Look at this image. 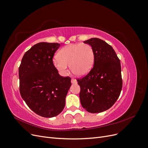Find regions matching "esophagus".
I'll return each instance as SVG.
<instances>
[{"label": "esophagus", "instance_id": "34e87169", "mask_svg": "<svg viewBox=\"0 0 148 148\" xmlns=\"http://www.w3.org/2000/svg\"><path fill=\"white\" fill-rule=\"evenodd\" d=\"M71 83H72V84H77V80H76L75 79H73V78L71 79Z\"/></svg>", "mask_w": 148, "mask_h": 148}]
</instances>
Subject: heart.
I'll use <instances>...</instances> for the list:
<instances>
[{
  "label": "heart",
  "mask_w": 148,
  "mask_h": 148,
  "mask_svg": "<svg viewBox=\"0 0 148 148\" xmlns=\"http://www.w3.org/2000/svg\"><path fill=\"white\" fill-rule=\"evenodd\" d=\"M58 57L53 60L55 68L62 75L69 72V66L73 73L78 77L86 75L95 62V52L88 44H70L61 49Z\"/></svg>",
  "instance_id": "1"
}]
</instances>
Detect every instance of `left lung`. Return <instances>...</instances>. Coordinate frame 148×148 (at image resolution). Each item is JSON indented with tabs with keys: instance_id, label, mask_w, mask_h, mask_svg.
<instances>
[{
	"instance_id": "left-lung-1",
	"label": "left lung",
	"mask_w": 148,
	"mask_h": 148,
	"mask_svg": "<svg viewBox=\"0 0 148 148\" xmlns=\"http://www.w3.org/2000/svg\"><path fill=\"white\" fill-rule=\"evenodd\" d=\"M84 43L92 46L95 62L88 74L77 79L80 102L89 112L99 113L110 108L120 95V61L112 47L101 39L91 38Z\"/></svg>"
}]
</instances>
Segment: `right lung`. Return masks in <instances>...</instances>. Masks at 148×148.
<instances>
[{"label":"right lung","mask_w":148,"mask_h":148,"mask_svg":"<svg viewBox=\"0 0 148 148\" xmlns=\"http://www.w3.org/2000/svg\"><path fill=\"white\" fill-rule=\"evenodd\" d=\"M59 43L42 42L24 54L19 67L20 92L26 104L43 117H56L64 110L71 78L60 76L52 59Z\"/></svg>","instance_id":"right-lung-1"}]
</instances>
